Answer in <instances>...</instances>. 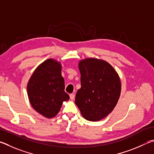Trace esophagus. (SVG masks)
<instances>
[{
	"mask_svg": "<svg viewBox=\"0 0 154 154\" xmlns=\"http://www.w3.org/2000/svg\"><path fill=\"white\" fill-rule=\"evenodd\" d=\"M75 98V94H70V99L71 100H74Z\"/></svg>",
	"mask_w": 154,
	"mask_h": 154,
	"instance_id": "obj_1",
	"label": "esophagus"
}]
</instances>
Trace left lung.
<instances>
[{"label": "left lung", "mask_w": 154, "mask_h": 154, "mask_svg": "<svg viewBox=\"0 0 154 154\" xmlns=\"http://www.w3.org/2000/svg\"><path fill=\"white\" fill-rule=\"evenodd\" d=\"M79 69L82 87L76 94L75 104L83 118L100 121L114 110L119 101L120 77L110 64L95 58L80 60Z\"/></svg>", "instance_id": "1"}]
</instances>
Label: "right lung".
Wrapping results in <instances>:
<instances>
[{"mask_svg": "<svg viewBox=\"0 0 154 154\" xmlns=\"http://www.w3.org/2000/svg\"><path fill=\"white\" fill-rule=\"evenodd\" d=\"M62 66L52 58L46 60L33 71L27 83L29 100L33 109L48 119L55 116L69 96L65 91Z\"/></svg>", "mask_w": 154, "mask_h": 154, "instance_id": "add662e5", "label": "right lung"}]
</instances>
